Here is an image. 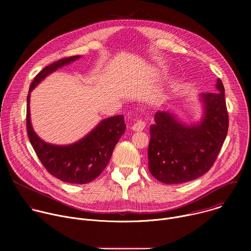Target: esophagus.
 <instances>
[{
	"label": "esophagus",
	"mask_w": 251,
	"mask_h": 251,
	"mask_svg": "<svg viewBox=\"0 0 251 251\" xmlns=\"http://www.w3.org/2000/svg\"><path fill=\"white\" fill-rule=\"evenodd\" d=\"M146 127V122L143 119H136L134 124L132 125V129L134 131H143Z\"/></svg>",
	"instance_id": "34e87169"
}]
</instances>
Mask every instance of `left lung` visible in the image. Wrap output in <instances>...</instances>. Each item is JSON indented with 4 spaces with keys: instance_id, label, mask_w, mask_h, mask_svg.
<instances>
[{
    "instance_id": "left-lung-1",
    "label": "left lung",
    "mask_w": 251,
    "mask_h": 251,
    "mask_svg": "<svg viewBox=\"0 0 251 251\" xmlns=\"http://www.w3.org/2000/svg\"><path fill=\"white\" fill-rule=\"evenodd\" d=\"M204 117L199 125L178 123L168 112H157L150 126L149 171L165 184L198 178L213 165L228 130L225 87L218 79L216 92L201 94Z\"/></svg>"
}]
</instances>
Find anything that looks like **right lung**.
Wrapping results in <instances>:
<instances>
[{
	"label": "right lung",
	"mask_w": 251,
	"mask_h": 251,
	"mask_svg": "<svg viewBox=\"0 0 251 251\" xmlns=\"http://www.w3.org/2000/svg\"><path fill=\"white\" fill-rule=\"evenodd\" d=\"M79 55L63 57L42 69L35 75L29 92L47 75ZM29 92L26 104V132L33 150L46 170L58 180L69 184H87L96 178L108 164L113 149L124 134L123 115L107 118L82 140L68 146H54L45 143L31 128L29 120Z\"/></svg>",
	"instance_id": "1"
}]
</instances>
